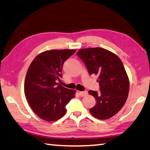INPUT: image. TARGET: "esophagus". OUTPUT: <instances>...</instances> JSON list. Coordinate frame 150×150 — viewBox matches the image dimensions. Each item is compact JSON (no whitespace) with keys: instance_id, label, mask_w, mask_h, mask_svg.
Segmentation results:
<instances>
[{"instance_id":"34e87169","label":"esophagus","mask_w":150,"mask_h":150,"mask_svg":"<svg viewBox=\"0 0 150 150\" xmlns=\"http://www.w3.org/2000/svg\"><path fill=\"white\" fill-rule=\"evenodd\" d=\"M79 95L81 96V97H84V96H86L88 95V91H79Z\"/></svg>"}]
</instances>
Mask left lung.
<instances>
[{"mask_svg": "<svg viewBox=\"0 0 150 150\" xmlns=\"http://www.w3.org/2000/svg\"><path fill=\"white\" fill-rule=\"evenodd\" d=\"M77 56L85 63L89 75L98 76L100 92L89 90L96 103L89 112L100 120L110 118L122 108L129 91V80L118 56L102 48L80 49Z\"/></svg>", "mask_w": 150, "mask_h": 150, "instance_id": "1", "label": "left lung"}]
</instances>
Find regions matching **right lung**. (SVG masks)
<instances>
[{"mask_svg":"<svg viewBox=\"0 0 150 150\" xmlns=\"http://www.w3.org/2000/svg\"><path fill=\"white\" fill-rule=\"evenodd\" d=\"M75 50H51L39 54L27 71L24 92L28 104L46 121L59 120L65 115L66 105L75 97V90L65 88L61 81L64 61Z\"/></svg>","mask_w":150,"mask_h":150,"instance_id":"right-lung-1","label":"right lung"}]
</instances>
